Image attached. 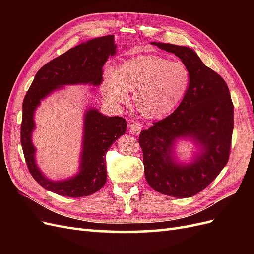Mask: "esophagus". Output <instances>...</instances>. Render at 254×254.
Here are the masks:
<instances>
[{
	"label": "esophagus",
	"mask_w": 254,
	"mask_h": 254,
	"mask_svg": "<svg viewBox=\"0 0 254 254\" xmlns=\"http://www.w3.org/2000/svg\"><path fill=\"white\" fill-rule=\"evenodd\" d=\"M129 127H130V132L133 133V134H137L140 133L142 126L139 124V123L136 122H130L129 123Z\"/></svg>",
	"instance_id": "obj_1"
}]
</instances>
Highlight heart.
<instances>
[{"mask_svg": "<svg viewBox=\"0 0 254 254\" xmlns=\"http://www.w3.org/2000/svg\"><path fill=\"white\" fill-rule=\"evenodd\" d=\"M190 83L189 67L179 61L158 55H141L121 64L105 76L104 95L114 106L128 102L143 118L162 119L173 112L186 97Z\"/></svg>", "mask_w": 254, "mask_h": 254, "instance_id": "b5f03b06", "label": "heart"}]
</instances>
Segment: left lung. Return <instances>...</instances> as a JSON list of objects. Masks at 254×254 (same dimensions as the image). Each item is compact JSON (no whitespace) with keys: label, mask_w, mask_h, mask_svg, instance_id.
Segmentation results:
<instances>
[{"label":"left lung","mask_w":254,"mask_h":254,"mask_svg":"<svg viewBox=\"0 0 254 254\" xmlns=\"http://www.w3.org/2000/svg\"><path fill=\"white\" fill-rule=\"evenodd\" d=\"M152 44L181 59L190 72V83L178 108L140 133L145 178L161 194L188 198L204 190L228 163L234 106L226 81L193 50L171 43ZM180 136L190 137L199 146L193 164L174 161L172 146Z\"/></svg>","instance_id":"obj_1"}]
</instances>
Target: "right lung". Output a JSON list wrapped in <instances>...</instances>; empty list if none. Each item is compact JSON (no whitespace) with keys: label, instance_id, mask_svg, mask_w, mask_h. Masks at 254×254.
Masks as SVG:
<instances>
[{"label":"right lung","instance_id":"1","mask_svg":"<svg viewBox=\"0 0 254 254\" xmlns=\"http://www.w3.org/2000/svg\"><path fill=\"white\" fill-rule=\"evenodd\" d=\"M115 52L113 35L95 38L68 50L37 72L24 97L21 123L23 153L33 178L53 193L72 198L84 197L103 188L107 180L106 153L112 143L126 132L127 123L121 117H106L94 108L86 111L79 173L67 180L52 181L45 178L36 164V149L32 143L35 110L44 97L65 84H101L103 66Z\"/></svg>","mask_w":254,"mask_h":254}]
</instances>
